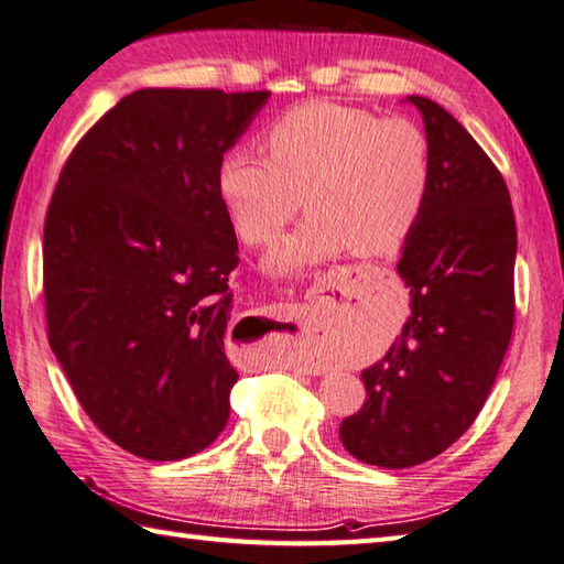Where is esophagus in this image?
Returning <instances> with one entry per match:
<instances>
[{
	"instance_id": "1",
	"label": "esophagus",
	"mask_w": 564,
	"mask_h": 564,
	"mask_svg": "<svg viewBox=\"0 0 564 564\" xmlns=\"http://www.w3.org/2000/svg\"><path fill=\"white\" fill-rule=\"evenodd\" d=\"M273 315L279 317V321H293V323L301 321V313L299 308H293V305H279V308H273Z\"/></svg>"
}]
</instances>
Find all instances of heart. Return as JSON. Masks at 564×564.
<instances>
[{"mask_svg": "<svg viewBox=\"0 0 564 564\" xmlns=\"http://www.w3.org/2000/svg\"><path fill=\"white\" fill-rule=\"evenodd\" d=\"M269 160L229 150L217 194L237 237L269 247L301 209L311 217L265 259L273 275H299L352 247L357 256L394 253L412 237L432 189L424 132L402 118L313 100L263 135Z\"/></svg>", "mask_w": 564, "mask_h": 564, "instance_id": "1", "label": "heart"}]
</instances>
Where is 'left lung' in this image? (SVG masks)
<instances>
[{
    "instance_id": "obj_1",
    "label": "left lung",
    "mask_w": 564,
    "mask_h": 564,
    "mask_svg": "<svg viewBox=\"0 0 564 564\" xmlns=\"http://www.w3.org/2000/svg\"><path fill=\"white\" fill-rule=\"evenodd\" d=\"M432 189L397 263L409 289L402 333L362 370L367 399L343 419L357 460L409 468L434 458L474 424L513 333L518 234L510 194L468 130L422 96Z\"/></svg>"
}]
</instances>
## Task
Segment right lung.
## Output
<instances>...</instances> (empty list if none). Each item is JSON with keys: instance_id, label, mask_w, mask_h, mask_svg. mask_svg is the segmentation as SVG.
<instances>
[{"instance_id": "obj_1", "label": "right lung", "mask_w": 564, "mask_h": 564, "mask_svg": "<svg viewBox=\"0 0 564 564\" xmlns=\"http://www.w3.org/2000/svg\"><path fill=\"white\" fill-rule=\"evenodd\" d=\"M271 94L142 88L90 128L44 224L48 345L112 444L199 454L229 422L239 243L217 167Z\"/></svg>"}]
</instances>
